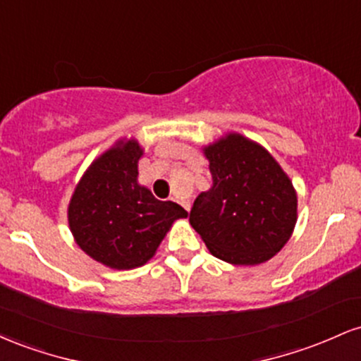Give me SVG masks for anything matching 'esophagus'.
<instances>
[{"instance_id": "34e87169", "label": "esophagus", "mask_w": 361, "mask_h": 361, "mask_svg": "<svg viewBox=\"0 0 361 361\" xmlns=\"http://www.w3.org/2000/svg\"><path fill=\"white\" fill-rule=\"evenodd\" d=\"M175 202H178V204L183 207L186 212H190V202L188 200H175Z\"/></svg>"}]
</instances>
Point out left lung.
I'll return each instance as SVG.
<instances>
[{
    "label": "left lung",
    "instance_id": "1",
    "mask_svg": "<svg viewBox=\"0 0 361 361\" xmlns=\"http://www.w3.org/2000/svg\"><path fill=\"white\" fill-rule=\"evenodd\" d=\"M214 185L190 210V224L215 258L259 264L275 256L297 222L292 181L267 149L239 134L205 147Z\"/></svg>",
    "mask_w": 361,
    "mask_h": 361
}]
</instances>
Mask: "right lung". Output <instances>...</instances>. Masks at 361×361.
Segmentation results:
<instances>
[{
	"label": "right lung",
	"instance_id": "right-lung-1",
	"mask_svg": "<svg viewBox=\"0 0 361 361\" xmlns=\"http://www.w3.org/2000/svg\"><path fill=\"white\" fill-rule=\"evenodd\" d=\"M140 156L135 140L109 149L81 178L68 209L78 246L115 270L147 263L171 224L188 215L183 207L157 200L137 183Z\"/></svg>",
	"mask_w": 361,
	"mask_h": 361
}]
</instances>
